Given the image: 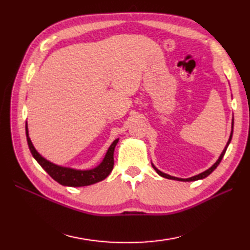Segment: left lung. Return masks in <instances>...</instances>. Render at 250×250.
<instances>
[{"mask_svg":"<svg viewBox=\"0 0 250 250\" xmlns=\"http://www.w3.org/2000/svg\"><path fill=\"white\" fill-rule=\"evenodd\" d=\"M232 129H233V121H232ZM232 134H233V131H231V134H230V137H229V141H228V143H227V145H226V147H225V149H224V151L221 152V155H220V157L218 158V160H217L213 166H211L208 169H206V171H204V172H202V173H200V174H198V175H195V176H192V177H190V178H177V177H174V176H171V175H167V174H166V173H163V172H161V171H159V169L153 166L152 164V167L156 169V172L160 175V176H162V177H164V178H167V179H174V180H180V182H194V180H199V179H203V178H205V177H207L208 176V175L214 171V169L219 166V163L221 162V160H222V158H224V156H225V153H226V150H227V148H228V146H229V144H230V142H231V140H232Z\"/></svg>","mask_w":250,"mask_h":250,"instance_id":"obj_1","label":"left lung"}]
</instances>
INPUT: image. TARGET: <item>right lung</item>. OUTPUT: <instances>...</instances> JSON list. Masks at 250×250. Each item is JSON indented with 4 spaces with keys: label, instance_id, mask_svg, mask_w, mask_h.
Masks as SVG:
<instances>
[{
    "label": "right lung",
    "instance_id": "obj_1",
    "mask_svg": "<svg viewBox=\"0 0 250 250\" xmlns=\"http://www.w3.org/2000/svg\"><path fill=\"white\" fill-rule=\"evenodd\" d=\"M25 134L26 141L30 148L32 156L34 157L35 160L39 162L40 166L43 167L45 171L48 173L50 176L54 178L56 182L63 186H68V187H83V186L93 185L99 183L101 180L105 179L113 171L114 167V150L115 147L118 143L119 139H117L113 142L108 148L107 152L97 167L91 169H75L71 167H64L57 166L48 160H46L44 157H42L39 152L36 151L33 144L29 137L28 125L25 124Z\"/></svg>",
    "mask_w": 250,
    "mask_h": 250
}]
</instances>
